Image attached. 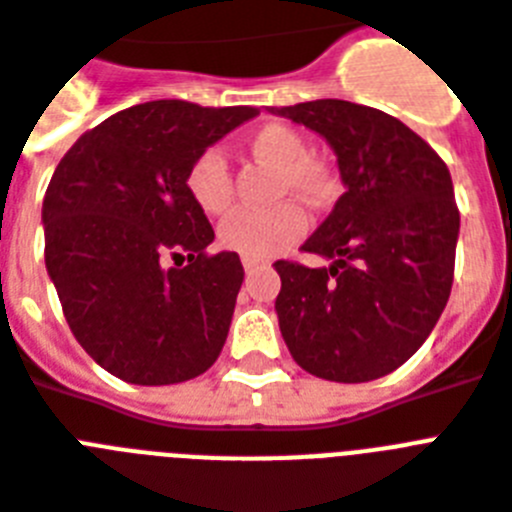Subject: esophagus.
<instances>
[{
    "label": "esophagus",
    "mask_w": 512,
    "mask_h": 512,
    "mask_svg": "<svg viewBox=\"0 0 512 512\" xmlns=\"http://www.w3.org/2000/svg\"><path fill=\"white\" fill-rule=\"evenodd\" d=\"M257 265H260V260H252V257H244V271H247V273L255 271Z\"/></svg>",
    "instance_id": "obj_1"
}]
</instances>
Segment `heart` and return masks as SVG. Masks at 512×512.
Segmentation results:
<instances>
[{
    "label": "heart",
    "mask_w": 512,
    "mask_h": 512,
    "mask_svg": "<svg viewBox=\"0 0 512 512\" xmlns=\"http://www.w3.org/2000/svg\"><path fill=\"white\" fill-rule=\"evenodd\" d=\"M244 148L276 167V196L295 193L305 204H324L335 196L337 177L324 159L308 154L305 138L284 122H265L244 138ZM185 191L209 217L225 215L233 204V177L220 151L209 148L193 159L185 175ZM305 231L303 209L281 201L268 209H241L220 225L217 239L228 252L265 260L295 244Z\"/></svg>",
    "instance_id": "b5f03b06"
}]
</instances>
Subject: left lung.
Returning <instances> with one entry per match:
<instances>
[{
    "mask_svg": "<svg viewBox=\"0 0 512 512\" xmlns=\"http://www.w3.org/2000/svg\"><path fill=\"white\" fill-rule=\"evenodd\" d=\"M271 114L324 135L348 188L300 247L332 265L276 260L281 337L321 380H377L417 353L452 292V175L417 132L377 108L311 100Z\"/></svg>",
    "mask_w": 512,
    "mask_h": 512,
    "instance_id": "8db88e82",
    "label": "left lung"
}]
</instances>
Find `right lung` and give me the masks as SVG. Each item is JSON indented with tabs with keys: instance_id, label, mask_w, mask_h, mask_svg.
<instances>
[{
	"instance_id": "1",
	"label": "right lung",
	"mask_w": 512,
	"mask_h": 512,
	"mask_svg": "<svg viewBox=\"0 0 512 512\" xmlns=\"http://www.w3.org/2000/svg\"><path fill=\"white\" fill-rule=\"evenodd\" d=\"M257 114L140 103L84 132L52 172L42 204L47 273L79 345L119 380L185 382L220 356L244 268L236 252H207L215 231L185 175Z\"/></svg>"
}]
</instances>
